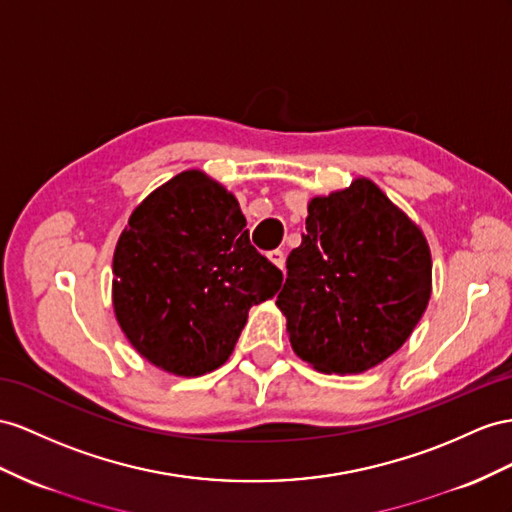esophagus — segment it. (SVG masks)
Segmentation results:
<instances>
[{
  "label": "esophagus",
  "mask_w": 512,
  "mask_h": 512,
  "mask_svg": "<svg viewBox=\"0 0 512 512\" xmlns=\"http://www.w3.org/2000/svg\"><path fill=\"white\" fill-rule=\"evenodd\" d=\"M268 259H270V264H274L277 268H283V264H285V257H283V251H270L268 253Z\"/></svg>",
  "instance_id": "obj_1"
}]
</instances>
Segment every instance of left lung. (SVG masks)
I'll return each mask as SVG.
<instances>
[{
    "instance_id": "left-lung-1",
    "label": "left lung",
    "mask_w": 512,
    "mask_h": 512,
    "mask_svg": "<svg viewBox=\"0 0 512 512\" xmlns=\"http://www.w3.org/2000/svg\"><path fill=\"white\" fill-rule=\"evenodd\" d=\"M307 212L277 307L300 359L326 374H361L391 357L426 311L430 248L365 177L313 196Z\"/></svg>"
}]
</instances>
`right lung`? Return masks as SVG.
<instances>
[{
  "mask_svg": "<svg viewBox=\"0 0 512 512\" xmlns=\"http://www.w3.org/2000/svg\"><path fill=\"white\" fill-rule=\"evenodd\" d=\"M112 272L114 313L129 344L177 376L220 368L248 309L283 281L248 240L238 199L201 170H183L134 209Z\"/></svg>",
  "mask_w": 512,
  "mask_h": 512,
  "instance_id": "1",
  "label": "right lung"
}]
</instances>
